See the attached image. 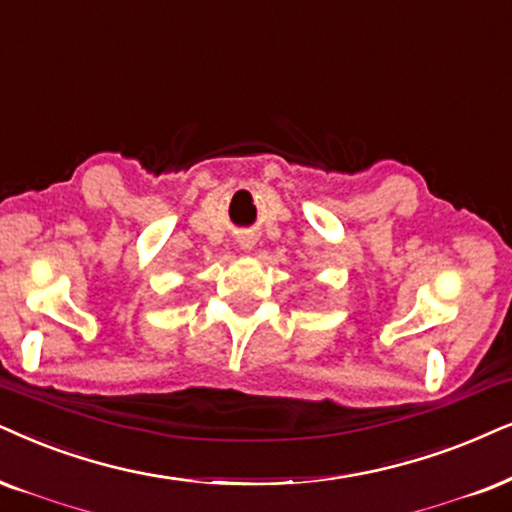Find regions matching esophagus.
Masks as SVG:
<instances>
[{"instance_id":"obj_1","label":"esophagus","mask_w":512,"mask_h":512,"mask_svg":"<svg viewBox=\"0 0 512 512\" xmlns=\"http://www.w3.org/2000/svg\"><path fill=\"white\" fill-rule=\"evenodd\" d=\"M252 248H255V241H252V238H241V250L250 252Z\"/></svg>"}]
</instances>
